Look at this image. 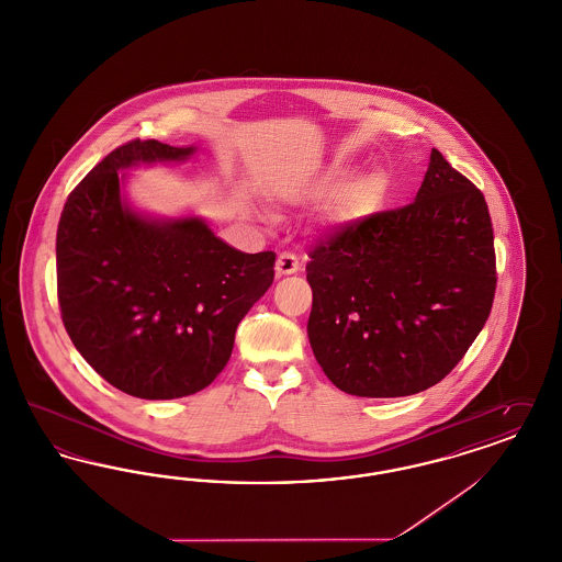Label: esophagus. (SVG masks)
<instances>
[{"instance_id": "obj_1", "label": "esophagus", "mask_w": 562, "mask_h": 562, "mask_svg": "<svg viewBox=\"0 0 562 562\" xmlns=\"http://www.w3.org/2000/svg\"><path fill=\"white\" fill-rule=\"evenodd\" d=\"M299 271V259L294 257L293 252H282L276 261V273L278 276H291Z\"/></svg>"}]
</instances>
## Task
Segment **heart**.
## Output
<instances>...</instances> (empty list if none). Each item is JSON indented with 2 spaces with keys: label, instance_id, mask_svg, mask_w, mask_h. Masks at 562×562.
<instances>
[{
  "label": "heart",
  "instance_id": "b5f03b06",
  "mask_svg": "<svg viewBox=\"0 0 562 562\" xmlns=\"http://www.w3.org/2000/svg\"><path fill=\"white\" fill-rule=\"evenodd\" d=\"M344 179L337 175H328L322 181V193H335L341 188ZM385 183L376 172H367L349 179L348 183L341 188L337 202H335V213L344 221H358L369 214L374 213V209L383 200Z\"/></svg>",
  "mask_w": 562,
  "mask_h": 562
}]
</instances>
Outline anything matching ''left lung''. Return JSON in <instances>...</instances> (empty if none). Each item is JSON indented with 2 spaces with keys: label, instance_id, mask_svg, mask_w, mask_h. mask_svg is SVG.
Here are the masks:
<instances>
[{
  "label": "left lung",
  "instance_id": "left-lung-1",
  "mask_svg": "<svg viewBox=\"0 0 562 562\" xmlns=\"http://www.w3.org/2000/svg\"><path fill=\"white\" fill-rule=\"evenodd\" d=\"M307 335L346 394L398 398L451 373L495 296V248L481 189L431 149L415 202L316 244Z\"/></svg>",
  "mask_w": 562,
  "mask_h": 562
}]
</instances>
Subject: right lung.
<instances>
[{"instance_id": "add662e5", "label": "right lung", "mask_w": 562, "mask_h": 562, "mask_svg": "<svg viewBox=\"0 0 562 562\" xmlns=\"http://www.w3.org/2000/svg\"><path fill=\"white\" fill-rule=\"evenodd\" d=\"M193 154L154 138L113 149L69 193L56 232L58 305L74 346L113 387L145 401L211 385L273 282L276 252H240L200 216L151 218L126 204L120 170Z\"/></svg>"}]
</instances>
